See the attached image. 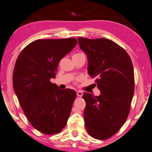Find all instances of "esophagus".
Here are the masks:
<instances>
[{
  "label": "esophagus",
  "instance_id": "esophagus-1",
  "mask_svg": "<svg viewBox=\"0 0 152 152\" xmlns=\"http://www.w3.org/2000/svg\"><path fill=\"white\" fill-rule=\"evenodd\" d=\"M77 95L79 97H82V96H83V92L82 91H77Z\"/></svg>",
  "mask_w": 152,
  "mask_h": 152
}]
</instances>
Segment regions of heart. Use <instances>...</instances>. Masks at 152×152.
Returning a JSON list of instances; mask_svg holds the SVG:
<instances>
[{
  "mask_svg": "<svg viewBox=\"0 0 152 152\" xmlns=\"http://www.w3.org/2000/svg\"><path fill=\"white\" fill-rule=\"evenodd\" d=\"M80 54H82V53H80Z\"/></svg>",
  "mask_w": 152,
  "mask_h": 152,
  "instance_id": "heart-1",
  "label": "heart"
}]
</instances>
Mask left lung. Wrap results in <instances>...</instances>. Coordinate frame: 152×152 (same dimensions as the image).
<instances>
[{"instance_id": "8db88e82", "label": "left lung", "mask_w": 152, "mask_h": 152, "mask_svg": "<svg viewBox=\"0 0 152 152\" xmlns=\"http://www.w3.org/2000/svg\"><path fill=\"white\" fill-rule=\"evenodd\" d=\"M87 56L88 73L96 78L100 94L84 92V123L88 133L98 140L115 135L129 116L135 82L132 61L125 50L105 38L78 37Z\"/></svg>"}]
</instances>
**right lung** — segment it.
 Here are the masks:
<instances>
[{"label":"right lung","mask_w":152,"mask_h":152,"mask_svg":"<svg viewBox=\"0 0 152 152\" xmlns=\"http://www.w3.org/2000/svg\"><path fill=\"white\" fill-rule=\"evenodd\" d=\"M77 43L75 38L35 40L16 61L14 91L31 125L47 135L58 133L66 126L76 98L74 90L60 89L50 80L56 77L61 59Z\"/></svg>","instance_id":"add662e5"}]
</instances>
